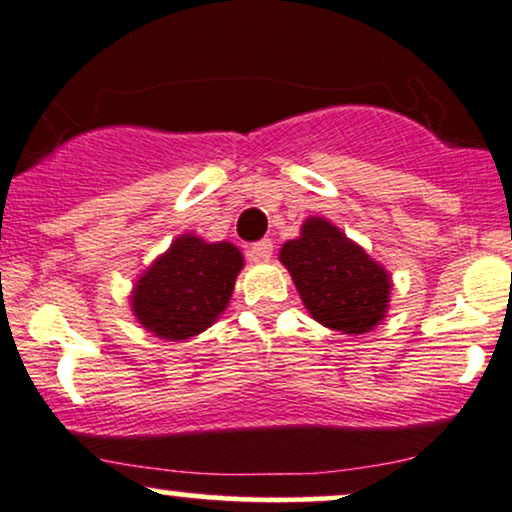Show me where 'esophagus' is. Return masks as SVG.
<instances>
[{
  "label": "esophagus",
  "mask_w": 512,
  "mask_h": 512,
  "mask_svg": "<svg viewBox=\"0 0 512 512\" xmlns=\"http://www.w3.org/2000/svg\"><path fill=\"white\" fill-rule=\"evenodd\" d=\"M249 256L251 261H270V256H273V242L270 239H261V242L251 244Z\"/></svg>",
  "instance_id": "34e87169"
}]
</instances>
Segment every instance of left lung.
Segmentation results:
<instances>
[{
	"label": "left lung",
	"mask_w": 512,
	"mask_h": 512,
	"mask_svg": "<svg viewBox=\"0 0 512 512\" xmlns=\"http://www.w3.org/2000/svg\"><path fill=\"white\" fill-rule=\"evenodd\" d=\"M280 261L309 314L326 328L362 335L386 316L388 270L326 218L306 220L302 234L282 244Z\"/></svg>",
	"instance_id": "8db88e82"
}]
</instances>
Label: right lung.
Here are the masks:
<instances>
[{"mask_svg": "<svg viewBox=\"0 0 512 512\" xmlns=\"http://www.w3.org/2000/svg\"><path fill=\"white\" fill-rule=\"evenodd\" d=\"M242 266L244 256L234 244L182 234L136 280L131 311L155 338H194L227 309Z\"/></svg>", "mask_w": 512, "mask_h": 512, "instance_id": "1", "label": "right lung"}]
</instances>
